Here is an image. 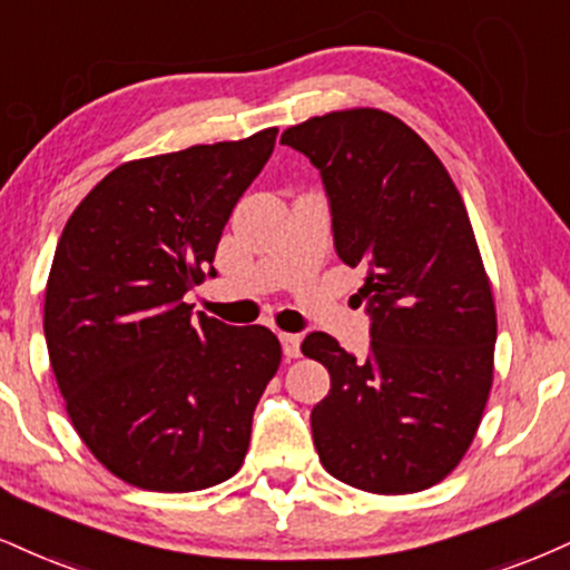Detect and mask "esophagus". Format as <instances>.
<instances>
[{"instance_id":"34e87169","label":"esophagus","mask_w":570,"mask_h":570,"mask_svg":"<svg viewBox=\"0 0 570 570\" xmlns=\"http://www.w3.org/2000/svg\"><path fill=\"white\" fill-rule=\"evenodd\" d=\"M278 337H281V347H284L286 358H297V355H299V342H303V337H299V334H289V332L278 334Z\"/></svg>"}]
</instances>
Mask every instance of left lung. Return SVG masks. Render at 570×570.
I'll return each mask as SVG.
<instances>
[{
    "mask_svg": "<svg viewBox=\"0 0 570 570\" xmlns=\"http://www.w3.org/2000/svg\"><path fill=\"white\" fill-rule=\"evenodd\" d=\"M281 142L324 183L334 249L363 271L366 358L324 332L303 342L332 387L311 411L328 475L372 493L443 481L481 424L493 376L497 311L468 209L414 129L376 108L313 116Z\"/></svg>",
    "mask_w": 570,
    "mask_h": 570,
    "instance_id": "1",
    "label": "left lung"
}]
</instances>
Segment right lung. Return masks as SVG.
Here are the masks:
<instances>
[{
  "label": "right lung",
  "mask_w": 570,
  "mask_h": 570,
  "mask_svg": "<svg viewBox=\"0 0 570 570\" xmlns=\"http://www.w3.org/2000/svg\"><path fill=\"white\" fill-rule=\"evenodd\" d=\"M278 129L127 161L68 217L45 292V340L68 416L137 489L202 491L236 475L278 372L265 326L194 313L233 207Z\"/></svg>",
  "instance_id": "right-lung-1"
}]
</instances>
